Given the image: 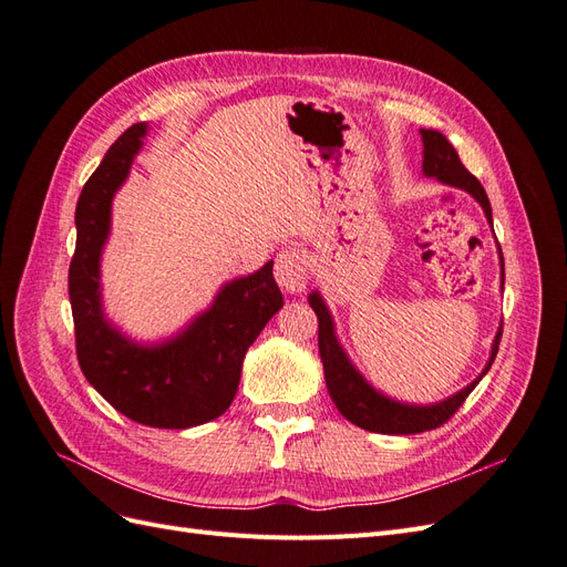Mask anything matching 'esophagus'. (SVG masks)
I'll return each mask as SVG.
<instances>
[{
	"mask_svg": "<svg viewBox=\"0 0 567 567\" xmlns=\"http://www.w3.org/2000/svg\"><path fill=\"white\" fill-rule=\"evenodd\" d=\"M274 277L286 293H300L307 284V257L302 250L288 246L279 250L277 265H274Z\"/></svg>",
	"mask_w": 567,
	"mask_h": 567,
	"instance_id": "1",
	"label": "esophagus"
}]
</instances>
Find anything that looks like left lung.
I'll return each mask as SVG.
<instances>
[{
    "mask_svg": "<svg viewBox=\"0 0 567 567\" xmlns=\"http://www.w3.org/2000/svg\"><path fill=\"white\" fill-rule=\"evenodd\" d=\"M421 136H423V175L437 177L444 184L468 192L480 205H483L487 219L492 221V205H489V198L485 194L483 184H480L468 173V169L463 167L458 153L447 142V136L435 132V130H421ZM499 252H502V248H499ZM502 277H504V257H502ZM502 284H504V279H502ZM307 300H310L312 310L319 319V354L323 362V375H326V385H329V392H331V400L336 402L342 416H346L350 423L364 427V431H369V433L414 435V433L435 431V427H440L442 423H447L456 414L458 406L466 402L473 388L483 381V375L489 371L496 352H499V340H502L504 326L494 338L492 357H489L485 371L480 373L468 388H463L461 392L454 394V398L444 400L440 404H433V406L400 404V402H392V400L383 398L381 392H375L348 362L346 352H342V348L336 340L331 315H329V310H326V305L319 298L317 290Z\"/></svg>",
    "mask_w": 567,
    "mask_h": 567,
    "instance_id": "1",
    "label": "left lung"
}]
</instances>
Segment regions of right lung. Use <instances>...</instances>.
<instances>
[{"label":"right lung","instance_id":"right-lung-1","mask_svg":"<svg viewBox=\"0 0 567 567\" xmlns=\"http://www.w3.org/2000/svg\"><path fill=\"white\" fill-rule=\"evenodd\" d=\"M136 123L84 184L75 208L78 241L68 269L78 362L94 390L120 414L151 427H194L225 414L241 381L248 348L284 307L267 262L219 290L213 307L186 331L156 348L134 346L101 312L99 257L111 229V200L142 148Z\"/></svg>","mask_w":567,"mask_h":567}]
</instances>
